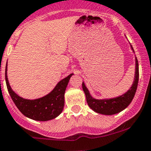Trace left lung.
Instances as JSON below:
<instances>
[{"mask_svg": "<svg viewBox=\"0 0 151 151\" xmlns=\"http://www.w3.org/2000/svg\"><path fill=\"white\" fill-rule=\"evenodd\" d=\"M130 47L134 52L133 47L130 45ZM135 63H136V67H135V76L133 84L126 93L117 97L111 99H102L93 98L83 81L82 88L85 93L87 102L89 107L93 111L100 114L111 116L120 113L126 107H127L134 97L137 89L138 81H139V64L136 57H135Z\"/></svg>", "mask_w": 151, "mask_h": 151, "instance_id": "obj_1", "label": "left lung"}]
</instances>
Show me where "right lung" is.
<instances>
[{
    "label": "right lung",
    "mask_w": 151,
    "mask_h": 151,
    "mask_svg": "<svg viewBox=\"0 0 151 151\" xmlns=\"http://www.w3.org/2000/svg\"><path fill=\"white\" fill-rule=\"evenodd\" d=\"M73 73L63 78L50 93L41 98L35 99H24L11 88L7 78V64L6 65L5 78L6 87L12 101L22 114L35 121L45 122L59 116L64 106V93Z\"/></svg>",
    "instance_id": "obj_1"
}]
</instances>
